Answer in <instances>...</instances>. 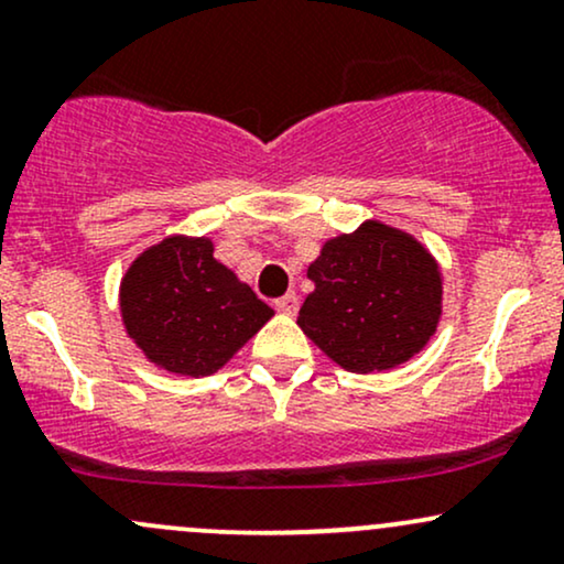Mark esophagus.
Masks as SVG:
<instances>
[{
  "mask_svg": "<svg viewBox=\"0 0 564 564\" xmlns=\"http://www.w3.org/2000/svg\"><path fill=\"white\" fill-rule=\"evenodd\" d=\"M275 310H278V313H283V315H294L296 310H300V296L291 291V294L281 296V300H275Z\"/></svg>",
  "mask_w": 564,
  "mask_h": 564,
  "instance_id": "obj_1",
  "label": "esophagus"
}]
</instances>
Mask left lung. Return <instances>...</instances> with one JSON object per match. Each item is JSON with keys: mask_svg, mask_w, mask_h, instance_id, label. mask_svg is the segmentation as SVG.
<instances>
[{"mask_svg": "<svg viewBox=\"0 0 564 564\" xmlns=\"http://www.w3.org/2000/svg\"><path fill=\"white\" fill-rule=\"evenodd\" d=\"M307 278L315 291L296 323L345 371H390L437 332L443 275L435 257L379 219L323 243Z\"/></svg>", "mask_w": 564, "mask_h": 564, "instance_id": "obj_1", "label": "left lung"}]
</instances>
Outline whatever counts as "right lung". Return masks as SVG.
Masks as SVG:
<instances>
[{
    "instance_id": "add662e5",
    "label": "right lung",
    "mask_w": 564,
    "mask_h": 564,
    "mask_svg": "<svg viewBox=\"0 0 564 564\" xmlns=\"http://www.w3.org/2000/svg\"><path fill=\"white\" fill-rule=\"evenodd\" d=\"M129 339L151 364L180 377L223 368L273 310L215 260L206 236H170L129 264L119 289Z\"/></svg>"
}]
</instances>
